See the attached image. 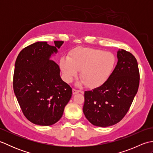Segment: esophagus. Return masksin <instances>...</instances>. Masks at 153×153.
I'll return each mask as SVG.
<instances>
[{"instance_id": "1", "label": "esophagus", "mask_w": 153, "mask_h": 153, "mask_svg": "<svg viewBox=\"0 0 153 153\" xmlns=\"http://www.w3.org/2000/svg\"><path fill=\"white\" fill-rule=\"evenodd\" d=\"M79 92H81V91H79V90H77V89H72V93H73V95H76V94L78 93H79Z\"/></svg>"}]
</instances>
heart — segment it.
I'll use <instances>...</instances> for the list:
<instances>
[{
  "label": "heart",
  "instance_id": "heart-1",
  "mask_svg": "<svg viewBox=\"0 0 153 153\" xmlns=\"http://www.w3.org/2000/svg\"><path fill=\"white\" fill-rule=\"evenodd\" d=\"M116 64V56L112 53L95 48H81L74 51L68 58H62L60 68L66 82H71L81 70L82 79L77 85L87 84L90 88H95L109 79Z\"/></svg>",
  "mask_w": 153,
  "mask_h": 153
}]
</instances>
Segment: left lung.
Segmentation results:
<instances>
[{"label":"left lung","instance_id":"1","mask_svg":"<svg viewBox=\"0 0 153 153\" xmlns=\"http://www.w3.org/2000/svg\"><path fill=\"white\" fill-rule=\"evenodd\" d=\"M118 62L106 82L85 91L83 112L93 125L108 127L118 123L129 109L139 85L137 62L131 53L117 52Z\"/></svg>","mask_w":153,"mask_h":153}]
</instances>
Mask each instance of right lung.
<instances>
[{"mask_svg":"<svg viewBox=\"0 0 153 153\" xmlns=\"http://www.w3.org/2000/svg\"><path fill=\"white\" fill-rule=\"evenodd\" d=\"M37 42L16 58L13 87L24 116L39 126H51L62 116L72 90L61 79L59 66L51 60L64 41Z\"/></svg>","mask_w":153,"mask_h":153,"instance_id":"1","label":"right lung"}]
</instances>
